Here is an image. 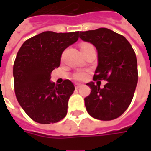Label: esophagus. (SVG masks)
Segmentation results:
<instances>
[{"label": "esophagus", "mask_w": 151, "mask_h": 151, "mask_svg": "<svg viewBox=\"0 0 151 151\" xmlns=\"http://www.w3.org/2000/svg\"><path fill=\"white\" fill-rule=\"evenodd\" d=\"M74 85H75V88L78 89L79 88V87H81V86H82V84H81V83H75Z\"/></svg>", "instance_id": "1"}]
</instances>
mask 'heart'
<instances>
[{
  "label": "heart",
  "instance_id": "b5f03b06",
  "mask_svg": "<svg viewBox=\"0 0 151 151\" xmlns=\"http://www.w3.org/2000/svg\"><path fill=\"white\" fill-rule=\"evenodd\" d=\"M89 46H91V44L88 43H82V45H81V49H84V48H86V47H87ZM87 77H88V73L86 72H84V71L77 72L73 74V78L75 79V80H79V81L85 80V79L87 78Z\"/></svg>",
  "mask_w": 151,
  "mask_h": 151
}]
</instances>
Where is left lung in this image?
<instances>
[{
    "label": "left lung",
    "mask_w": 151,
    "mask_h": 151,
    "mask_svg": "<svg viewBox=\"0 0 151 151\" xmlns=\"http://www.w3.org/2000/svg\"><path fill=\"white\" fill-rule=\"evenodd\" d=\"M79 37L98 52L93 79L108 82L103 89L93 82L86 84L91 87V94L84 99L86 111L97 120L116 119L129 108L137 84L135 52L123 35L108 28L80 31Z\"/></svg>",
    "instance_id": "1"
}]
</instances>
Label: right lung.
Instances as JSON below:
<instances>
[{
	"label": "right lung",
	"instance_id": "obj_1",
	"mask_svg": "<svg viewBox=\"0 0 151 151\" xmlns=\"http://www.w3.org/2000/svg\"><path fill=\"white\" fill-rule=\"evenodd\" d=\"M78 34L44 31L26 40L18 52L13 70L15 95L25 112L37 123H56L67 114L75 87L68 79L58 85L50 78L60 66L64 50L78 41Z\"/></svg>",
	"mask_w": 151,
	"mask_h": 151
}]
</instances>
